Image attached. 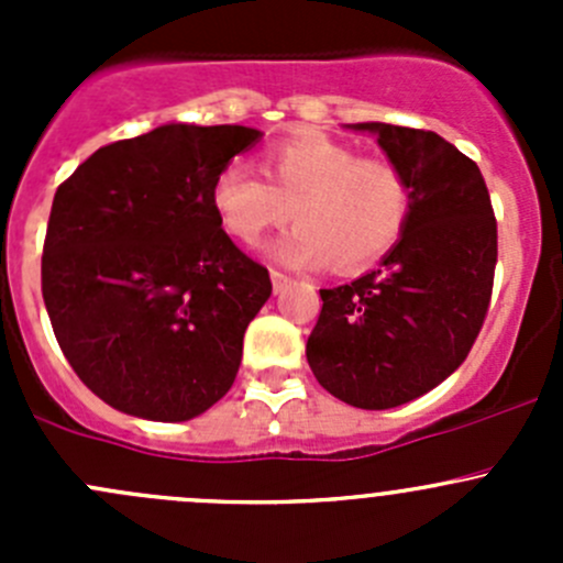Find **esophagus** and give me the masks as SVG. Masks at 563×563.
<instances>
[{
    "mask_svg": "<svg viewBox=\"0 0 563 563\" xmlns=\"http://www.w3.org/2000/svg\"><path fill=\"white\" fill-rule=\"evenodd\" d=\"M269 277H272V288H275V294L283 291V288H286L288 283H291V277L283 275V272H277V269H269Z\"/></svg>",
    "mask_w": 563,
    "mask_h": 563,
    "instance_id": "1",
    "label": "esophagus"
}]
</instances>
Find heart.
Instances as JSON below:
<instances>
[{
	"label": "heart",
	"instance_id": "heart-1",
	"mask_svg": "<svg viewBox=\"0 0 563 563\" xmlns=\"http://www.w3.org/2000/svg\"><path fill=\"white\" fill-rule=\"evenodd\" d=\"M264 166L269 180L242 161L220 168L212 207L223 229L245 245L294 214L297 229L269 247L283 264L360 272L406 231L411 187L384 157H360L329 135H297L272 146Z\"/></svg>",
	"mask_w": 563,
	"mask_h": 563
}]
</instances>
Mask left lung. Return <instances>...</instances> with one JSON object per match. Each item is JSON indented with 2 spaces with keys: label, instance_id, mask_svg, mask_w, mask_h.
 <instances>
[{
  "label": "left lung",
  "instance_id": "left-lung-1",
  "mask_svg": "<svg viewBox=\"0 0 563 563\" xmlns=\"http://www.w3.org/2000/svg\"><path fill=\"white\" fill-rule=\"evenodd\" d=\"M349 128L376 135L411 187V212L376 272L321 288L305 354L329 395L384 411L463 365L490 305L498 234L479 166L450 141L384 122Z\"/></svg>",
  "mask_w": 563,
  "mask_h": 563
}]
</instances>
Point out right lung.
I'll use <instances>...</instances> for the list:
<instances>
[{"instance_id":"right-lung-1","label":"right lung","mask_w":563,"mask_h":563,"mask_svg":"<svg viewBox=\"0 0 563 563\" xmlns=\"http://www.w3.org/2000/svg\"><path fill=\"white\" fill-rule=\"evenodd\" d=\"M261 135L161 124L100 146L56 190L45 310L73 371L117 411L185 422L234 384L272 283L223 231L212 181Z\"/></svg>"}]
</instances>
